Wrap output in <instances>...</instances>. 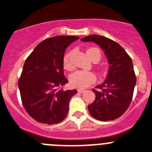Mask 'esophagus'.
Wrapping results in <instances>:
<instances>
[{
  "instance_id": "obj_1",
  "label": "esophagus",
  "mask_w": 152,
  "mask_h": 152,
  "mask_svg": "<svg viewBox=\"0 0 152 152\" xmlns=\"http://www.w3.org/2000/svg\"><path fill=\"white\" fill-rule=\"evenodd\" d=\"M77 92H80V93H83V92H85V89H77Z\"/></svg>"
}]
</instances>
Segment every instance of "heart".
<instances>
[{"mask_svg":"<svg viewBox=\"0 0 152 152\" xmlns=\"http://www.w3.org/2000/svg\"><path fill=\"white\" fill-rule=\"evenodd\" d=\"M86 54L92 60H96L99 61L101 59L100 50L97 48H89L86 50ZM72 51L66 53L63 59V67L66 70L72 71L74 69V65L72 62ZM96 80L95 74L86 71H77L70 76V83L72 86L77 88H86L93 83Z\"/></svg>","mask_w":152,"mask_h":152,"instance_id":"1","label":"heart"}]
</instances>
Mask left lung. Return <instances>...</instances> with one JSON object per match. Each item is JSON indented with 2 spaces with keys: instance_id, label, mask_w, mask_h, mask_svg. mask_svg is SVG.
I'll use <instances>...</instances> for the list:
<instances>
[{
  "instance_id": "obj_1",
  "label": "left lung",
  "mask_w": 152,
  "mask_h": 152,
  "mask_svg": "<svg viewBox=\"0 0 152 152\" xmlns=\"http://www.w3.org/2000/svg\"><path fill=\"white\" fill-rule=\"evenodd\" d=\"M82 42H93L104 51L110 63L106 80L92 92L95 100L88 106L90 115L99 121H111L120 117L129 107L137 82L132 60L116 42L99 35H91Z\"/></svg>"
}]
</instances>
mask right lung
Listing matches in <instances>:
<instances>
[{"mask_svg":"<svg viewBox=\"0 0 152 152\" xmlns=\"http://www.w3.org/2000/svg\"><path fill=\"white\" fill-rule=\"evenodd\" d=\"M78 39L73 36L46 39L26 59L18 80L21 102L27 113L40 123H60L67 115L69 101L77 90L62 88L68 83L63 59L66 48Z\"/></svg>","mask_w":152,"mask_h":152,"instance_id":"add662e5","label":"right lung"}]
</instances>
